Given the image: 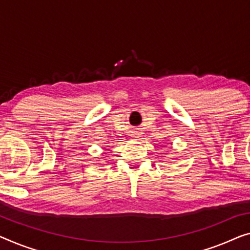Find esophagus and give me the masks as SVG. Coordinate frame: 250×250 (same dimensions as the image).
<instances>
[{
	"label": "esophagus",
	"mask_w": 250,
	"mask_h": 250,
	"mask_svg": "<svg viewBox=\"0 0 250 250\" xmlns=\"http://www.w3.org/2000/svg\"><path fill=\"white\" fill-rule=\"evenodd\" d=\"M139 136H140V132L138 131V130H135V131H132V137L139 138Z\"/></svg>",
	"instance_id": "34e87169"
}]
</instances>
